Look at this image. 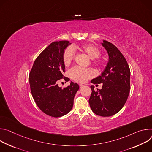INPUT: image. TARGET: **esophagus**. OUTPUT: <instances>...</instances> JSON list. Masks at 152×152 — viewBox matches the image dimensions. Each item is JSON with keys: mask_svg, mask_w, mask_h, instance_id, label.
Masks as SVG:
<instances>
[{"mask_svg": "<svg viewBox=\"0 0 152 152\" xmlns=\"http://www.w3.org/2000/svg\"><path fill=\"white\" fill-rule=\"evenodd\" d=\"M79 86H80V88H82L83 86H84V85H82V84H80L79 85Z\"/></svg>", "mask_w": 152, "mask_h": 152, "instance_id": "1", "label": "esophagus"}]
</instances>
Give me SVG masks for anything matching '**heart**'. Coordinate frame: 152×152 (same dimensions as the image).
<instances>
[{"label": "heart", "mask_w": 152, "mask_h": 152, "mask_svg": "<svg viewBox=\"0 0 152 152\" xmlns=\"http://www.w3.org/2000/svg\"><path fill=\"white\" fill-rule=\"evenodd\" d=\"M74 49L81 50L92 60L98 58L101 54L100 50L93 45L84 44L79 46H74L72 48L69 46L64 50L63 54V61L65 66H68L73 61L75 56ZM94 63L96 65L101 64L99 60L94 61ZM69 75L74 80L82 83L85 82L87 79L94 77L95 75V72L91 68L81 69L78 67H74L71 69Z\"/></svg>", "instance_id": "heart-1"}]
</instances>
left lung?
Masks as SVG:
<instances>
[{
	"label": "left lung",
	"mask_w": 152,
	"mask_h": 152,
	"mask_svg": "<svg viewBox=\"0 0 152 152\" xmlns=\"http://www.w3.org/2000/svg\"><path fill=\"white\" fill-rule=\"evenodd\" d=\"M102 46L106 49L109 61L105 69L95 78L93 84L103 83L102 89L94 90L89 99L92 112L102 116H110L118 112L125 104L130 92V71L128 63L114 45L103 40Z\"/></svg>",
	"instance_id": "8db88e82"
}]
</instances>
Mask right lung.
Masks as SVG:
<instances>
[{"mask_svg":"<svg viewBox=\"0 0 152 152\" xmlns=\"http://www.w3.org/2000/svg\"><path fill=\"white\" fill-rule=\"evenodd\" d=\"M70 44L66 40L50 43L36 59L29 75L31 94L37 106L53 117L62 116L71 110L79 89L78 84L72 81L63 89L58 85L62 78L66 81L70 80L63 75L65 72L63 54Z\"/></svg>","mask_w":152,"mask_h":152,"instance_id":"add662e5","label":"right lung"}]
</instances>
